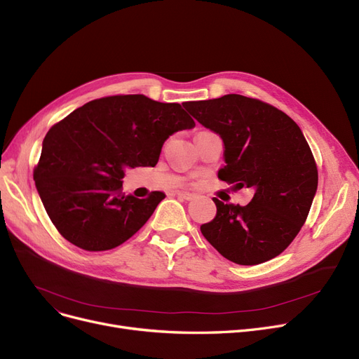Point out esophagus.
<instances>
[{
    "label": "esophagus",
    "instance_id": "34e87169",
    "mask_svg": "<svg viewBox=\"0 0 359 359\" xmlns=\"http://www.w3.org/2000/svg\"><path fill=\"white\" fill-rule=\"evenodd\" d=\"M177 196H179L180 199H183V201H192V199H194V195L189 194V192H179Z\"/></svg>",
    "mask_w": 359,
    "mask_h": 359
}]
</instances>
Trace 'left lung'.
Listing matches in <instances>:
<instances>
[{"instance_id": "obj_1", "label": "left lung", "mask_w": 359, "mask_h": 359, "mask_svg": "<svg viewBox=\"0 0 359 359\" xmlns=\"http://www.w3.org/2000/svg\"><path fill=\"white\" fill-rule=\"evenodd\" d=\"M183 107L224 142L218 177L236 191L255 189L246 206L217 198V215L203 237L237 265H259L284 252L307 219L317 191V167L299 126L257 99L225 94Z\"/></svg>"}]
</instances>
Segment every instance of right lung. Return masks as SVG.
<instances>
[{"instance_id": "1", "label": "right lung", "mask_w": 359, "mask_h": 359, "mask_svg": "<svg viewBox=\"0 0 359 359\" xmlns=\"http://www.w3.org/2000/svg\"><path fill=\"white\" fill-rule=\"evenodd\" d=\"M194 126L179 103L144 94L91 100L53 125L33 179L56 230L83 250L121 246L165 198L122 194L125 170L154 167L164 141Z\"/></svg>"}]
</instances>
